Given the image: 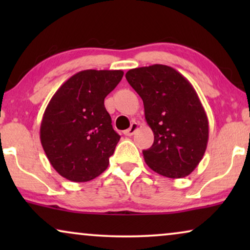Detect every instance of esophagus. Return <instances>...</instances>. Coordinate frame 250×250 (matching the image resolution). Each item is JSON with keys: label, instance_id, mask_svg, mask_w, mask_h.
Masks as SVG:
<instances>
[{"label": "esophagus", "instance_id": "esophagus-1", "mask_svg": "<svg viewBox=\"0 0 250 250\" xmlns=\"http://www.w3.org/2000/svg\"><path fill=\"white\" fill-rule=\"evenodd\" d=\"M138 129H139V124L136 122H133L131 126H129V128H127L126 131H124V134L126 136H132L136 131H138Z\"/></svg>", "mask_w": 250, "mask_h": 250}]
</instances>
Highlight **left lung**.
Returning <instances> with one entry per match:
<instances>
[{
  "label": "left lung",
  "mask_w": 250,
  "mask_h": 250,
  "mask_svg": "<svg viewBox=\"0 0 250 250\" xmlns=\"http://www.w3.org/2000/svg\"><path fill=\"white\" fill-rule=\"evenodd\" d=\"M129 85L143 101L153 145L143 150L150 168L170 179L189 175L203 159L208 119L197 92L174 68L152 64L128 70Z\"/></svg>",
  "instance_id": "8db88e82"
}]
</instances>
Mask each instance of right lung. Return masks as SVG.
<instances>
[{
	"label": "right lung",
	"mask_w": 250,
	"mask_h": 250,
	"mask_svg": "<svg viewBox=\"0 0 250 250\" xmlns=\"http://www.w3.org/2000/svg\"><path fill=\"white\" fill-rule=\"evenodd\" d=\"M123 75V70H82L50 100L41 123V143L64 179L87 182L107 169L121 136L112 128L104 98Z\"/></svg>",
	"instance_id": "add662e5"
}]
</instances>
